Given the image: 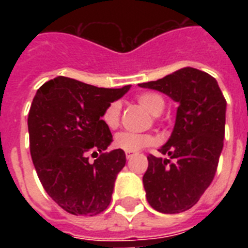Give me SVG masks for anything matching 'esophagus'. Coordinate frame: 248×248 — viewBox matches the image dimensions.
<instances>
[{"mask_svg": "<svg viewBox=\"0 0 248 248\" xmlns=\"http://www.w3.org/2000/svg\"><path fill=\"white\" fill-rule=\"evenodd\" d=\"M135 153H136V152H126V157H127V159L131 158L132 155H135Z\"/></svg>", "mask_w": 248, "mask_h": 248, "instance_id": "esophagus-1", "label": "esophagus"}]
</instances>
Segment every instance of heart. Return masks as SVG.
<instances>
[{
    "instance_id": "heart-1",
    "label": "heart",
    "mask_w": 248,
    "mask_h": 248,
    "mask_svg": "<svg viewBox=\"0 0 248 248\" xmlns=\"http://www.w3.org/2000/svg\"><path fill=\"white\" fill-rule=\"evenodd\" d=\"M136 100L143 108H145L148 112L153 116L161 114L165 108V99L162 95H159L153 91H147L141 93L136 96ZM101 120L105 124L107 127L110 130H114L120 126L121 121V104L118 101H113L104 109ZM155 143V139L149 134H136V132H120L114 138V145L126 152L139 151L141 148L153 145Z\"/></svg>"
}]
</instances>
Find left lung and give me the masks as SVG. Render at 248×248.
<instances>
[{
  "instance_id": "left-lung-1",
  "label": "left lung",
  "mask_w": 248,
  "mask_h": 248,
  "mask_svg": "<svg viewBox=\"0 0 248 248\" xmlns=\"http://www.w3.org/2000/svg\"><path fill=\"white\" fill-rule=\"evenodd\" d=\"M139 86L158 90L179 103L171 138L159 149L170 158L147 157V200L163 214L186 211L215 176L224 145L227 100L212 76L190 67Z\"/></svg>"
}]
</instances>
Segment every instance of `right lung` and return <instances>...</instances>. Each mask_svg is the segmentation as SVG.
<instances>
[{
    "label": "right lung",
    "mask_w": 248,
    "mask_h": 248,
    "mask_svg": "<svg viewBox=\"0 0 248 248\" xmlns=\"http://www.w3.org/2000/svg\"><path fill=\"white\" fill-rule=\"evenodd\" d=\"M128 89L60 76L37 90L28 114L33 165L46 193L72 215H97L110 203L126 155L122 149L104 152L113 136L101 116Z\"/></svg>",
    "instance_id": "add662e5"
}]
</instances>
